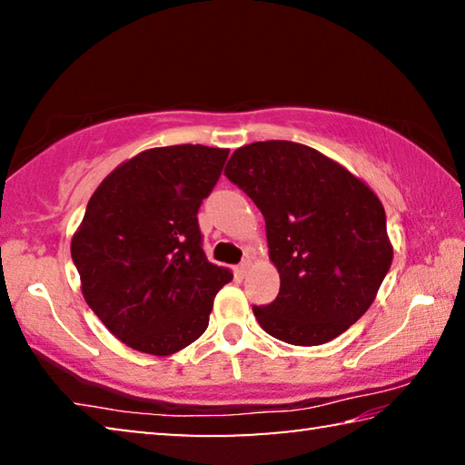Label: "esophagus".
I'll return each mask as SVG.
<instances>
[{
    "mask_svg": "<svg viewBox=\"0 0 465 465\" xmlns=\"http://www.w3.org/2000/svg\"><path fill=\"white\" fill-rule=\"evenodd\" d=\"M248 271H250V261H243V262L238 266V274H240V277H246Z\"/></svg>",
    "mask_w": 465,
    "mask_h": 465,
    "instance_id": "1",
    "label": "esophagus"
}]
</instances>
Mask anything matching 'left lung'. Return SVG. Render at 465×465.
<instances>
[{
    "label": "left lung",
    "mask_w": 465,
    "mask_h": 465,
    "mask_svg": "<svg viewBox=\"0 0 465 465\" xmlns=\"http://www.w3.org/2000/svg\"><path fill=\"white\" fill-rule=\"evenodd\" d=\"M225 176L264 215L281 277L272 303L252 305L264 332L316 346L349 330L373 303L393 256L383 204L371 188L293 141L235 149Z\"/></svg>",
    "instance_id": "left-lung-1"
}]
</instances>
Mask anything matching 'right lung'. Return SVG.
Segmentation results:
<instances>
[{"mask_svg":"<svg viewBox=\"0 0 465 465\" xmlns=\"http://www.w3.org/2000/svg\"><path fill=\"white\" fill-rule=\"evenodd\" d=\"M230 149L153 147L102 180L74 233L82 293L131 349L168 357L209 326L213 299L232 271L207 261L199 207L222 176Z\"/></svg>","mask_w":465,"mask_h":465,"instance_id":"right-lung-1","label":"right lung"}]
</instances>
